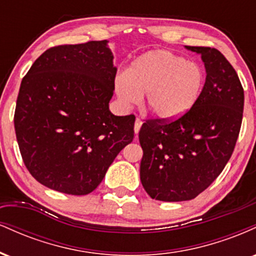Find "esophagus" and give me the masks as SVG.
<instances>
[{"label": "esophagus", "mask_w": 256, "mask_h": 256, "mask_svg": "<svg viewBox=\"0 0 256 256\" xmlns=\"http://www.w3.org/2000/svg\"><path fill=\"white\" fill-rule=\"evenodd\" d=\"M142 124H143L142 120H140V118H136V122H134V134H137L138 132H140V126H142Z\"/></svg>", "instance_id": "1"}]
</instances>
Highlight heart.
Returning a JSON list of instances; mask_svg holds the SVG:
<instances>
[{
    "label": "heart",
    "mask_w": 256,
    "mask_h": 256,
    "mask_svg": "<svg viewBox=\"0 0 256 256\" xmlns=\"http://www.w3.org/2000/svg\"><path fill=\"white\" fill-rule=\"evenodd\" d=\"M204 72L196 62L176 52L155 49L132 61L114 80V92L122 108L138 104L158 119L173 120L186 114L198 101L204 86Z\"/></svg>",
    "instance_id": "b5f03b06"
}]
</instances>
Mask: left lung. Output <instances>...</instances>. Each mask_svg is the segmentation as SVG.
<instances>
[{
    "mask_svg": "<svg viewBox=\"0 0 256 256\" xmlns=\"http://www.w3.org/2000/svg\"><path fill=\"white\" fill-rule=\"evenodd\" d=\"M185 49L204 64L198 101L174 122H144L138 134L140 182L152 198L165 202L195 198L216 180L230 160L243 116V88L224 55L208 46Z\"/></svg>",
    "mask_w": 256,
    "mask_h": 256,
    "instance_id": "8db88e82",
    "label": "left lung"
}]
</instances>
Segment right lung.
I'll list each match as a JSON object with an SVG mask.
<instances>
[{
	"label": "right lung",
	"mask_w": 256,
	"mask_h": 256,
	"mask_svg": "<svg viewBox=\"0 0 256 256\" xmlns=\"http://www.w3.org/2000/svg\"><path fill=\"white\" fill-rule=\"evenodd\" d=\"M113 58L107 40L54 46L22 79L14 128L26 168L44 186L90 194L134 140V116L110 110Z\"/></svg>",
	"instance_id": "add662e5"
}]
</instances>
